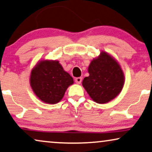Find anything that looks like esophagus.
I'll return each mask as SVG.
<instances>
[{"instance_id": "obj_1", "label": "esophagus", "mask_w": 152, "mask_h": 152, "mask_svg": "<svg viewBox=\"0 0 152 152\" xmlns=\"http://www.w3.org/2000/svg\"><path fill=\"white\" fill-rule=\"evenodd\" d=\"M75 81L77 84H80V83L82 81V78L81 77H78V78H75Z\"/></svg>"}]
</instances>
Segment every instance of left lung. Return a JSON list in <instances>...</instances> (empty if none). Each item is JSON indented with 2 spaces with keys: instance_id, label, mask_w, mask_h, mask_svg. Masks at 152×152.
<instances>
[{
  "instance_id": "1",
  "label": "left lung",
  "mask_w": 152,
  "mask_h": 152,
  "mask_svg": "<svg viewBox=\"0 0 152 152\" xmlns=\"http://www.w3.org/2000/svg\"><path fill=\"white\" fill-rule=\"evenodd\" d=\"M89 76L82 85L91 99L98 104H106L115 99L122 91L124 74L118 62L102 51L88 66Z\"/></svg>"
}]
</instances>
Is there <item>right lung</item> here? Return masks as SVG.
Returning a JSON list of instances; mask_svg holds the SVG:
<instances>
[{"mask_svg": "<svg viewBox=\"0 0 152 152\" xmlns=\"http://www.w3.org/2000/svg\"><path fill=\"white\" fill-rule=\"evenodd\" d=\"M30 83L40 100L46 104H56L62 100L74 80L59 61L42 60L32 69Z\"/></svg>", "mask_w": 152, "mask_h": 152, "instance_id": "1", "label": "right lung"}]
</instances>
